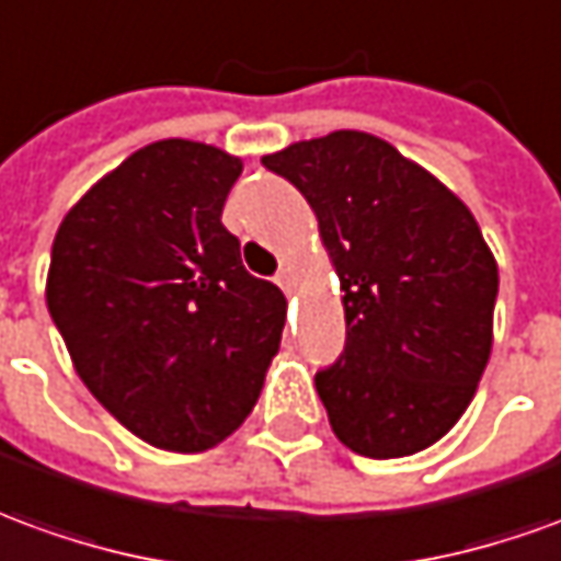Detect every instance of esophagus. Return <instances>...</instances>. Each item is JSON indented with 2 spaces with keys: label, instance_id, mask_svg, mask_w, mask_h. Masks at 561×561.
I'll return each instance as SVG.
<instances>
[{
  "label": "esophagus",
  "instance_id": "obj_1",
  "mask_svg": "<svg viewBox=\"0 0 561 561\" xmlns=\"http://www.w3.org/2000/svg\"><path fill=\"white\" fill-rule=\"evenodd\" d=\"M276 285H279L282 291H294L297 288V270L288 264V267L279 270V276H276Z\"/></svg>",
  "mask_w": 561,
  "mask_h": 561
}]
</instances>
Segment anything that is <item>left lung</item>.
I'll return each mask as SVG.
<instances>
[{
    "instance_id": "1",
    "label": "left lung",
    "mask_w": 561,
    "mask_h": 561,
    "mask_svg": "<svg viewBox=\"0 0 561 561\" xmlns=\"http://www.w3.org/2000/svg\"><path fill=\"white\" fill-rule=\"evenodd\" d=\"M261 163L307 197L340 279L346 348L316 374L340 444L367 458L428 449L492 355L499 264L477 218L374 133L334 130Z\"/></svg>"
}]
</instances>
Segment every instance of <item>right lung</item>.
Listing matches in <instances>:
<instances>
[{"label": "right lung", "mask_w": 561, "mask_h": 561, "mask_svg": "<svg viewBox=\"0 0 561 561\" xmlns=\"http://www.w3.org/2000/svg\"><path fill=\"white\" fill-rule=\"evenodd\" d=\"M240 172L215 145L160 139L105 172L54 237L45 297L76 374L158 449L230 437L279 352L288 300L221 225Z\"/></svg>", "instance_id": "right-lung-1"}]
</instances>
